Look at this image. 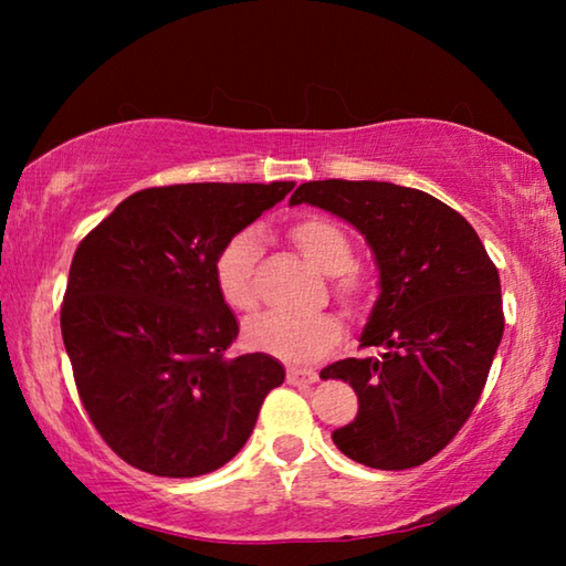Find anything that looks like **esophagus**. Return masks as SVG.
Listing matches in <instances>:
<instances>
[{
  "label": "esophagus",
  "instance_id": "esophagus-1",
  "mask_svg": "<svg viewBox=\"0 0 566 566\" xmlns=\"http://www.w3.org/2000/svg\"><path fill=\"white\" fill-rule=\"evenodd\" d=\"M286 381H290V385H296V387L312 385V381H317V371L292 367V369H286Z\"/></svg>",
  "mask_w": 566,
  "mask_h": 566
}]
</instances>
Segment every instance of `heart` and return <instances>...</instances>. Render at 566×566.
Returning <instances> with one entry per match:
<instances>
[{"label": "heart", "instance_id": "1", "mask_svg": "<svg viewBox=\"0 0 566 566\" xmlns=\"http://www.w3.org/2000/svg\"><path fill=\"white\" fill-rule=\"evenodd\" d=\"M290 239L302 254L324 274H332V292L352 314L367 310L375 300V280L361 266L352 264L354 244L347 229L329 217L310 214L290 224ZM262 260V242L254 232H237L219 247L212 274L217 292L234 312H252L256 306V266ZM247 344L256 352L290 364H312L329 354L342 339L337 314H262L247 324Z\"/></svg>", "mask_w": 566, "mask_h": 566}]
</instances>
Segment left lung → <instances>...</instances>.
Instances as JSON below:
<instances>
[{
    "mask_svg": "<svg viewBox=\"0 0 566 566\" xmlns=\"http://www.w3.org/2000/svg\"><path fill=\"white\" fill-rule=\"evenodd\" d=\"M347 219L379 266V300L361 347L381 357L339 359L359 415L332 434L342 454L371 469H411L442 452L476 407L502 342L500 272L472 224L427 191L389 181L324 179L290 205Z\"/></svg>",
    "mask_w": 566,
    "mask_h": 566,
    "instance_id": "1",
    "label": "left lung"
}]
</instances>
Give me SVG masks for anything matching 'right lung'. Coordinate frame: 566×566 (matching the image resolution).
Here are the masks:
<instances>
[{"label": "right lung", "instance_id": "add662e5", "mask_svg": "<svg viewBox=\"0 0 566 566\" xmlns=\"http://www.w3.org/2000/svg\"><path fill=\"white\" fill-rule=\"evenodd\" d=\"M272 185H171L124 199L76 247L62 339L92 424L124 462L157 476L227 464L284 381L270 354H237L212 264L229 237L290 195Z\"/></svg>", "mask_w": 566, "mask_h": 566}]
</instances>
